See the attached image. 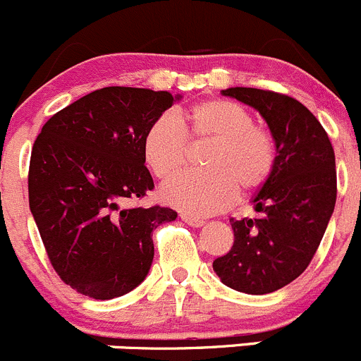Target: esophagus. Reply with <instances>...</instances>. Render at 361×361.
<instances>
[{
    "label": "esophagus",
    "instance_id": "obj_1",
    "mask_svg": "<svg viewBox=\"0 0 361 361\" xmlns=\"http://www.w3.org/2000/svg\"><path fill=\"white\" fill-rule=\"evenodd\" d=\"M181 220H183L185 224L192 225V227H202L204 225L202 218H197L194 216V214H188V213H181Z\"/></svg>",
    "mask_w": 361,
    "mask_h": 361
}]
</instances>
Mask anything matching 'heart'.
Returning a JSON list of instances; mask_svg holds the SVG:
<instances>
[{
  "mask_svg": "<svg viewBox=\"0 0 361 361\" xmlns=\"http://www.w3.org/2000/svg\"><path fill=\"white\" fill-rule=\"evenodd\" d=\"M160 115L143 136V157L160 181H169L187 167L188 141H211L204 159L206 173H192L164 187L162 199L194 216L225 209L238 192L262 190L278 164V145L243 104L227 99H204L178 115Z\"/></svg>",
  "mask_w": 361,
  "mask_h": 361,
  "instance_id": "heart-1",
  "label": "heart"
}]
</instances>
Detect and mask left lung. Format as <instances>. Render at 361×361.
Wrapping results in <instances>:
<instances>
[{
    "instance_id": "left-lung-1",
    "label": "left lung",
    "mask_w": 361,
    "mask_h": 361,
    "mask_svg": "<svg viewBox=\"0 0 361 361\" xmlns=\"http://www.w3.org/2000/svg\"><path fill=\"white\" fill-rule=\"evenodd\" d=\"M260 111L278 145V164L253 199L258 218H231L234 245L213 262L221 283L264 295L283 288L307 269L337 199L336 154L329 134L302 103L274 90H221Z\"/></svg>"
}]
</instances>
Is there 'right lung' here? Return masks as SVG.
Returning a JSON list of instances; mask_svg holds the SVG:
<instances>
[{"mask_svg": "<svg viewBox=\"0 0 361 361\" xmlns=\"http://www.w3.org/2000/svg\"><path fill=\"white\" fill-rule=\"evenodd\" d=\"M166 90L104 87L50 116L29 162V207L54 271L78 293L110 300L136 288L154 260L152 232L171 207H127L154 190L148 126L174 104Z\"/></svg>", "mask_w": 361, "mask_h": 361, "instance_id": "obj_1", "label": "right lung"}]
</instances>
